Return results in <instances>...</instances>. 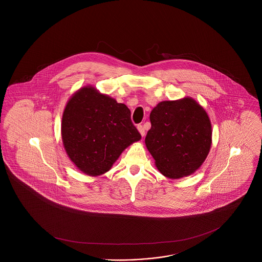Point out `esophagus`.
<instances>
[{
  "label": "esophagus",
  "mask_w": 262,
  "mask_h": 262,
  "mask_svg": "<svg viewBox=\"0 0 262 262\" xmlns=\"http://www.w3.org/2000/svg\"><path fill=\"white\" fill-rule=\"evenodd\" d=\"M137 129H138V132L140 133V135H142V136L145 135V128H144L142 125H138L137 126Z\"/></svg>",
  "instance_id": "1"
}]
</instances>
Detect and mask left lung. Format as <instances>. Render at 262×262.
<instances>
[{"label": "left lung", "mask_w": 262, "mask_h": 262, "mask_svg": "<svg viewBox=\"0 0 262 262\" xmlns=\"http://www.w3.org/2000/svg\"><path fill=\"white\" fill-rule=\"evenodd\" d=\"M150 120L145 143L159 172L180 179L197 171L211 146V123L206 111L186 97L158 103Z\"/></svg>", "instance_id": "1"}]
</instances>
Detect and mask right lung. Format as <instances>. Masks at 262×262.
Returning a JSON list of instances; mask_svg holds the SVG:
<instances>
[{
  "label": "right lung",
  "instance_id": "1",
  "mask_svg": "<svg viewBox=\"0 0 262 262\" xmlns=\"http://www.w3.org/2000/svg\"><path fill=\"white\" fill-rule=\"evenodd\" d=\"M61 136L69 159L91 177L110 171L122 151L141 139L127 105L92 86L80 88L68 101Z\"/></svg>",
  "mask_w": 262,
  "mask_h": 262
}]
</instances>
